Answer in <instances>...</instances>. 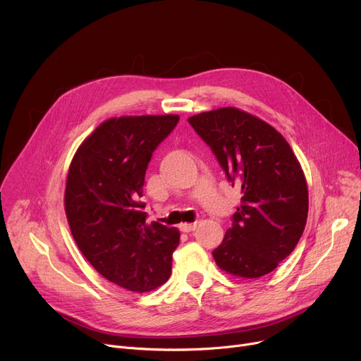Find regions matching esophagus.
I'll return each mask as SVG.
<instances>
[{
	"instance_id": "1",
	"label": "esophagus",
	"mask_w": 361,
	"mask_h": 361,
	"mask_svg": "<svg viewBox=\"0 0 361 361\" xmlns=\"http://www.w3.org/2000/svg\"><path fill=\"white\" fill-rule=\"evenodd\" d=\"M179 229L182 232H192L197 229V223H182V225H179Z\"/></svg>"
}]
</instances>
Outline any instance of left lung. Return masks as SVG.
<instances>
[{"instance_id": "obj_1", "label": "left lung", "mask_w": 361, "mask_h": 361, "mask_svg": "<svg viewBox=\"0 0 361 361\" xmlns=\"http://www.w3.org/2000/svg\"><path fill=\"white\" fill-rule=\"evenodd\" d=\"M188 122L214 152L241 205L213 251L232 276L255 279L294 251L308 214L304 171L283 136L264 120L235 107L204 111Z\"/></svg>"}]
</instances>
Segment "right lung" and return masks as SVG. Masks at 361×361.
<instances>
[{
    "instance_id": "1",
    "label": "right lung",
    "mask_w": 361,
    "mask_h": 361,
    "mask_svg": "<svg viewBox=\"0 0 361 361\" xmlns=\"http://www.w3.org/2000/svg\"><path fill=\"white\" fill-rule=\"evenodd\" d=\"M178 122V114L111 117L68 167L64 210L75 243L101 276L132 293L163 285L179 245L176 228L147 223L140 200L152 152Z\"/></svg>"
}]
</instances>
